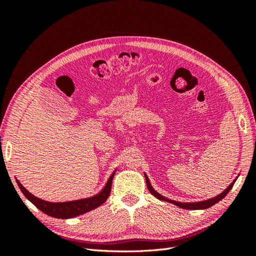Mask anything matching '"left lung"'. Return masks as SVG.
Instances as JSON below:
<instances>
[{
	"instance_id": "obj_1",
	"label": "left lung",
	"mask_w": 256,
	"mask_h": 256,
	"mask_svg": "<svg viewBox=\"0 0 256 256\" xmlns=\"http://www.w3.org/2000/svg\"><path fill=\"white\" fill-rule=\"evenodd\" d=\"M145 175V180H146V186H147V189L150 190V192L152 193V194L157 198L158 200H164V202H168V203H172L178 207L180 208H184V209H192V210H198V209H207L208 207H210L212 205H214L216 203H218L219 200H221L224 196H226L228 193L230 192V190L233 188V186L235 184V182L237 180L238 176L235 178V180H233V182H232L230 184H228V187L224 190L223 192H221L220 194H218L214 198H208V200H200V202H192V203H182V202H177V200H170L164 196H161L160 193H158L156 190H154L152 188V186L148 180V176H147L146 174Z\"/></svg>"
}]
</instances>
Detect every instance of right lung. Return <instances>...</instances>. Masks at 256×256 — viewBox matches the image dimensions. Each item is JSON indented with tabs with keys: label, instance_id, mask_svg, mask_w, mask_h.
I'll return each instance as SVG.
<instances>
[{
	"label": "right lung",
	"instance_id": "obj_1",
	"mask_svg": "<svg viewBox=\"0 0 256 256\" xmlns=\"http://www.w3.org/2000/svg\"><path fill=\"white\" fill-rule=\"evenodd\" d=\"M116 170L113 172V174L110 176L109 180H108L104 189L97 193L96 196L88 198H82V200H70V202H60V203H53V202H47V200H44L42 198H38L32 193L28 192L21 182L16 178V182L19 186L20 190L22 191L24 196L30 200V203L34 204L40 210L48 214L50 216H54V218L58 219H69L74 218V216H78L80 214H83L85 212H88L92 209L99 207L102 205L106 198H109L110 192H111V186L113 177L115 175Z\"/></svg>",
	"mask_w": 256,
	"mask_h": 256
}]
</instances>
